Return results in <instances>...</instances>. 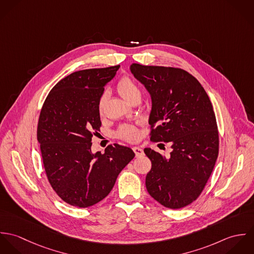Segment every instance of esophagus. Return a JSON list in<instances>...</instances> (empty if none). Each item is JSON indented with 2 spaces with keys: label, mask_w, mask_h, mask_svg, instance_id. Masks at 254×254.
<instances>
[{
  "label": "esophagus",
  "mask_w": 254,
  "mask_h": 254,
  "mask_svg": "<svg viewBox=\"0 0 254 254\" xmlns=\"http://www.w3.org/2000/svg\"><path fill=\"white\" fill-rule=\"evenodd\" d=\"M133 150H134L136 156H141V155L144 154L143 149H142L141 147H139V146H134V147H133Z\"/></svg>",
  "instance_id": "1"
}]
</instances>
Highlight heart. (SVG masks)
Masks as SVG:
<instances>
[{"label":"heart","instance_id":"obj_1","mask_svg":"<svg viewBox=\"0 0 254 254\" xmlns=\"http://www.w3.org/2000/svg\"><path fill=\"white\" fill-rule=\"evenodd\" d=\"M116 90L119 93V95L128 103L132 102L135 99H140L142 95L140 86L128 75L122 76L117 81ZM105 104H106V95H103L99 100V111L101 114H103L104 112ZM116 136L119 139L124 140L126 142H134L139 138V131L136 126L125 124L118 129Z\"/></svg>","mask_w":254,"mask_h":254}]
</instances>
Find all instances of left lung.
Listing matches in <instances>:
<instances>
[{
  "label": "left lung",
  "instance_id": "obj_1",
  "mask_svg": "<svg viewBox=\"0 0 254 254\" xmlns=\"http://www.w3.org/2000/svg\"><path fill=\"white\" fill-rule=\"evenodd\" d=\"M149 92L150 141L170 143L168 157L150 148L145 187L156 201L178 209L193 202L208 181L219 152L217 122L208 95L191 74L176 67L132 64Z\"/></svg>",
  "mask_w": 254,
  "mask_h": 254
}]
</instances>
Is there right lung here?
I'll list each match as a JSON object with an SVG mask.
<instances>
[{"mask_svg": "<svg viewBox=\"0 0 254 254\" xmlns=\"http://www.w3.org/2000/svg\"><path fill=\"white\" fill-rule=\"evenodd\" d=\"M119 65L71 73L58 82L41 109L37 140L48 181L66 203L86 208L103 200L122 169L134 158L130 147L114 144L92 153L102 126L99 100Z\"/></svg>", "mask_w": 254, "mask_h": 254, "instance_id": "obj_1", "label": "right lung"}]
</instances>
